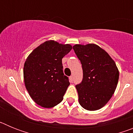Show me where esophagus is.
Here are the masks:
<instances>
[{
  "label": "esophagus",
  "mask_w": 133,
  "mask_h": 133,
  "mask_svg": "<svg viewBox=\"0 0 133 133\" xmlns=\"http://www.w3.org/2000/svg\"><path fill=\"white\" fill-rule=\"evenodd\" d=\"M69 79H70V82H71V83H72V81H73V77H72V75L69 77Z\"/></svg>",
  "instance_id": "obj_1"
}]
</instances>
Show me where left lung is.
I'll return each mask as SVG.
<instances>
[{
    "instance_id": "obj_1",
    "label": "left lung",
    "mask_w": 133,
    "mask_h": 133,
    "mask_svg": "<svg viewBox=\"0 0 133 133\" xmlns=\"http://www.w3.org/2000/svg\"><path fill=\"white\" fill-rule=\"evenodd\" d=\"M74 51L81 61L83 81L76 85L78 101L88 110L101 109L117 88L119 72L109 54L95 44H75Z\"/></svg>"
}]
</instances>
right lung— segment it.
Here are the masks:
<instances>
[{
  "label": "right lung",
  "instance_id": "1",
  "mask_svg": "<svg viewBox=\"0 0 133 133\" xmlns=\"http://www.w3.org/2000/svg\"><path fill=\"white\" fill-rule=\"evenodd\" d=\"M72 49L70 44L46 41L27 57L24 65L26 90L34 101L44 108L59 104L70 84L63 73L62 58Z\"/></svg>",
  "mask_w": 133,
  "mask_h": 133
}]
</instances>
